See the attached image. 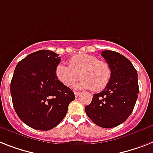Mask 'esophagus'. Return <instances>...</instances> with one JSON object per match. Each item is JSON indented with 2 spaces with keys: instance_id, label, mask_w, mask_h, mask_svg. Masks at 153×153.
<instances>
[{
  "instance_id": "34e87169",
  "label": "esophagus",
  "mask_w": 153,
  "mask_h": 153,
  "mask_svg": "<svg viewBox=\"0 0 153 153\" xmlns=\"http://www.w3.org/2000/svg\"><path fill=\"white\" fill-rule=\"evenodd\" d=\"M81 94V92L79 91H75L74 92V94H75V97L76 98H78L79 96V94Z\"/></svg>"
}]
</instances>
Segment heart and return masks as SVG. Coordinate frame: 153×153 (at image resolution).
<instances>
[{
    "mask_svg": "<svg viewBox=\"0 0 153 153\" xmlns=\"http://www.w3.org/2000/svg\"><path fill=\"white\" fill-rule=\"evenodd\" d=\"M55 74L57 79L66 87H71L79 78L81 80L76 88H92L94 91H99L108 84L112 71L105 62L93 55L79 54L69 59V66L63 63L58 64Z\"/></svg>",
    "mask_w": 153,
    "mask_h": 153,
    "instance_id": "obj_1",
    "label": "heart"
}]
</instances>
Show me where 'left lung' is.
Returning <instances> with one entry per match:
<instances>
[{
    "mask_svg": "<svg viewBox=\"0 0 153 153\" xmlns=\"http://www.w3.org/2000/svg\"><path fill=\"white\" fill-rule=\"evenodd\" d=\"M102 56L111 68L110 81L104 91L94 94L85 112L95 124L111 128L123 123L133 111L139 92L137 73L120 53L103 51Z\"/></svg>",
    "mask_w": 153,
    "mask_h": 153,
    "instance_id": "obj_1",
    "label": "left lung"
}]
</instances>
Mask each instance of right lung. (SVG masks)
Segmentation results:
<instances>
[{
  "label": "right lung",
  "mask_w": 153,
  "mask_h": 153,
  "mask_svg": "<svg viewBox=\"0 0 153 153\" xmlns=\"http://www.w3.org/2000/svg\"><path fill=\"white\" fill-rule=\"evenodd\" d=\"M59 54L49 50L31 53L16 65L11 95L18 117L27 126L48 131L59 124L75 99L73 91L57 79Z\"/></svg>",
  "instance_id": "add662e5"
}]
</instances>
